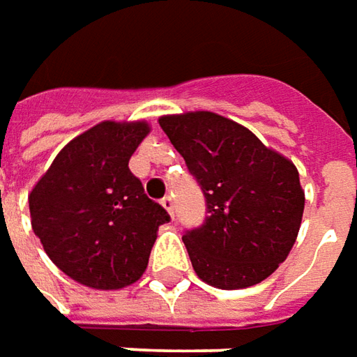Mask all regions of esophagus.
Masks as SVG:
<instances>
[{
  "label": "esophagus",
  "instance_id": "1",
  "mask_svg": "<svg viewBox=\"0 0 357 357\" xmlns=\"http://www.w3.org/2000/svg\"><path fill=\"white\" fill-rule=\"evenodd\" d=\"M161 206L165 208V210H167V212H169V216L171 218H174V206H173V198H171V196H165V198H162L161 200Z\"/></svg>",
  "mask_w": 357,
  "mask_h": 357
}]
</instances>
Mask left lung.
<instances>
[{"label": "left lung", "instance_id": "obj_1", "mask_svg": "<svg viewBox=\"0 0 357 357\" xmlns=\"http://www.w3.org/2000/svg\"><path fill=\"white\" fill-rule=\"evenodd\" d=\"M159 126L206 198L204 224L183 236L196 275L226 291L261 283L298 236L305 190L296 167L212 112L162 116Z\"/></svg>", "mask_w": 357, "mask_h": 357}]
</instances>
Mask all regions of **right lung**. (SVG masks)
Masks as SVG:
<instances>
[{
    "instance_id": "add662e5",
    "label": "right lung",
    "mask_w": 357,
    "mask_h": 357,
    "mask_svg": "<svg viewBox=\"0 0 357 357\" xmlns=\"http://www.w3.org/2000/svg\"><path fill=\"white\" fill-rule=\"evenodd\" d=\"M151 129L145 121H102L54 157L29 195L31 226L62 273L114 291L149 263L167 210L147 198L129 159Z\"/></svg>"
}]
</instances>
